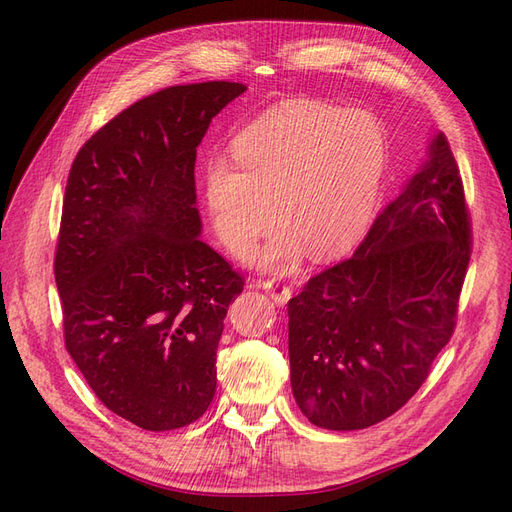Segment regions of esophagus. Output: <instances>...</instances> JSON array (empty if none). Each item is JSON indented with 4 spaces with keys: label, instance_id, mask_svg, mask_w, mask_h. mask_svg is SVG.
<instances>
[{
    "label": "esophagus",
    "instance_id": "obj_1",
    "mask_svg": "<svg viewBox=\"0 0 512 512\" xmlns=\"http://www.w3.org/2000/svg\"><path fill=\"white\" fill-rule=\"evenodd\" d=\"M259 287L266 289L270 298H272L278 306L287 304L289 298H291V287L285 285V283H280V280H263V283H259Z\"/></svg>",
    "mask_w": 512,
    "mask_h": 512
}]
</instances>
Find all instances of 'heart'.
Returning a JSON list of instances; mask_svg holds the SVG:
<instances>
[{
    "label": "heart",
    "mask_w": 512,
    "mask_h": 512,
    "mask_svg": "<svg viewBox=\"0 0 512 512\" xmlns=\"http://www.w3.org/2000/svg\"><path fill=\"white\" fill-rule=\"evenodd\" d=\"M238 163L206 168L214 227L232 253H246L276 219L263 263L287 270L308 246L315 259L349 253L366 236L389 170L387 131L364 110L315 100L268 108L234 140Z\"/></svg>",
    "instance_id": "heart-1"
}]
</instances>
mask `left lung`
<instances>
[{
	"label": "left lung",
	"mask_w": 512,
	"mask_h": 512,
	"mask_svg": "<svg viewBox=\"0 0 512 512\" xmlns=\"http://www.w3.org/2000/svg\"><path fill=\"white\" fill-rule=\"evenodd\" d=\"M470 255L464 183L438 134L353 257L287 304L291 389L310 423L364 430L419 391L453 336Z\"/></svg>",
	"instance_id": "1"
}]
</instances>
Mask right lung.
Returning <instances> with one entry per match:
<instances>
[{"instance_id":"add662e5","label":"right lung","mask_w":512,"mask_h":512,"mask_svg":"<svg viewBox=\"0 0 512 512\" xmlns=\"http://www.w3.org/2000/svg\"><path fill=\"white\" fill-rule=\"evenodd\" d=\"M244 91L212 80L144 97L82 144L65 185V349L100 402L148 432L200 419L217 391L223 319L244 278L200 240L195 155Z\"/></svg>"}]
</instances>
